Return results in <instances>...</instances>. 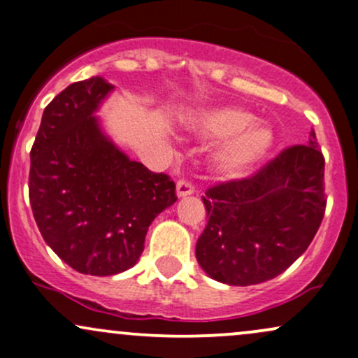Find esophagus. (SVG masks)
<instances>
[{"label":"esophagus","instance_id":"esophagus-1","mask_svg":"<svg viewBox=\"0 0 358 358\" xmlns=\"http://www.w3.org/2000/svg\"><path fill=\"white\" fill-rule=\"evenodd\" d=\"M176 194H178V197L192 196L194 194V187H192L191 182H187V180H179V182L176 184Z\"/></svg>","mask_w":358,"mask_h":358}]
</instances>
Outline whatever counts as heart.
<instances>
[{"mask_svg":"<svg viewBox=\"0 0 358 358\" xmlns=\"http://www.w3.org/2000/svg\"><path fill=\"white\" fill-rule=\"evenodd\" d=\"M253 113L236 105H217L197 112L192 129L204 138H222L213 152L214 172L222 179H243L270 154L275 144L271 125L252 119Z\"/></svg>","mask_w":358,"mask_h":358,"instance_id":"obj_1","label":"heart"}]
</instances>
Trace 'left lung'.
Returning <instances> with one entry per match:
<instances>
[{"mask_svg":"<svg viewBox=\"0 0 358 358\" xmlns=\"http://www.w3.org/2000/svg\"><path fill=\"white\" fill-rule=\"evenodd\" d=\"M325 161L315 132L253 178L206 191L209 221L196 258L209 278L229 287L273 280L305 253L325 213Z\"/></svg>","mask_w":358,"mask_h":358,"instance_id":"obj_1","label":"left lung"}]
</instances>
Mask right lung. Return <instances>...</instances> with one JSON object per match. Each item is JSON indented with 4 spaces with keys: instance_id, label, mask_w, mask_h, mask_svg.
Returning a JSON list of instances; mask_svg holds the SVG:
<instances>
[{
    "instance_id": "obj_1",
    "label": "right lung",
    "mask_w": 358,
    "mask_h": 358,
    "mask_svg": "<svg viewBox=\"0 0 358 358\" xmlns=\"http://www.w3.org/2000/svg\"><path fill=\"white\" fill-rule=\"evenodd\" d=\"M115 90L103 77L71 83L46 105L33 144L29 204L45 243L83 275L138 262L149 226L178 201L174 182L132 161L95 115Z\"/></svg>"
}]
</instances>
